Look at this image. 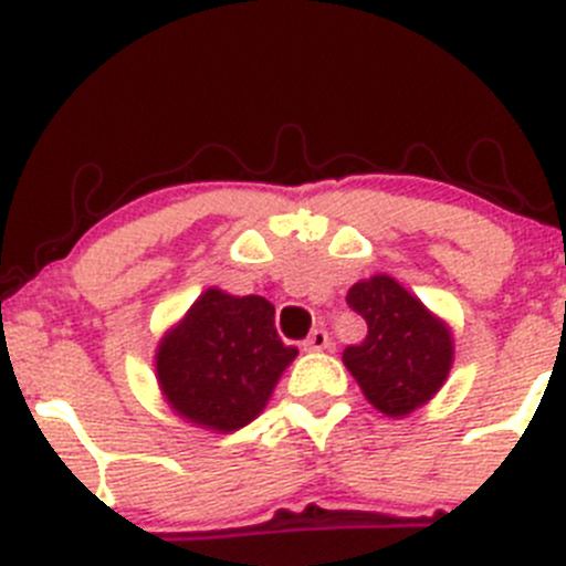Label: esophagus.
<instances>
[{"label":"esophagus","mask_w":566,"mask_h":566,"mask_svg":"<svg viewBox=\"0 0 566 566\" xmlns=\"http://www.w3.org/2000/svg\"><path fill=\"white\" fill-rule=\"evenodd\" d=\"M328 345H331V336H328V331H325V328H315L304 339V350H325Z\"/></svg>","instance_id":"34e87169"}]
</instances>
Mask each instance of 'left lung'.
<instances>
[{
    "label": "left lung",
    "instance_id": "obj_1",
    "mask_svg": "<svg viewBox=\"0 0 566 566\" xmlns=\"http://www.w3.org/2000/svg\"><path fill=\"white\" fill-rule=\"evenodd\" d=\"M347 306L367 319L361 345H350L342 361L364 397L389 416L424 405L452 367V334L441 319L391 276L353 284Z\"/></svg>",
    "mask_w": 566,
    "mask_h": 566
}]
</instances>
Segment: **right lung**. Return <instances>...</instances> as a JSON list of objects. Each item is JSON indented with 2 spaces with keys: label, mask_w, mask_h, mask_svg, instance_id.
<instances>
[{
  "label": "right lung",
  "mask_w": 566,
  "mask_h": 566,
  "mask_svg": "<svg viewBox=\"0 0 566 566\" xmlns=\"http://www.w3.org/2000/svg\"><path fill=\"white\" fill-rule=\"evenodd\" d=\"M271 301L210 287L164 336L158 384L169 405L210 430L232 432L260 416L298 347L284 345Z\"/></svg>",
  "instance_id": "obj_1"
}]
</instances>
